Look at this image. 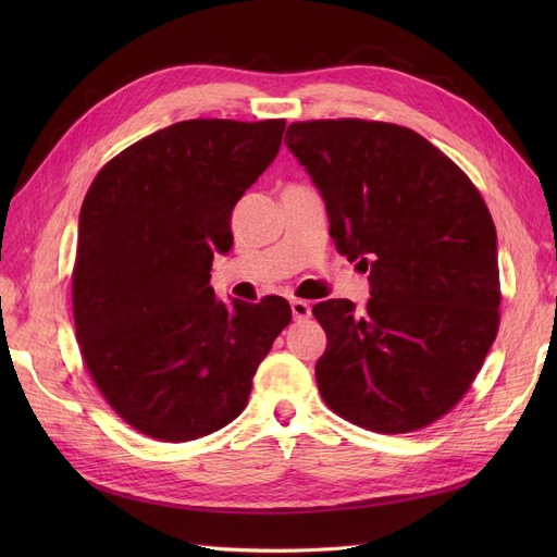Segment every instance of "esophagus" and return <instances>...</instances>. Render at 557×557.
Returning a JSON list of instances; mask_svg holds the SVG:
<instances>
[{
    "instance_id": "1",
    "label": "esophagus",
    "mask_w": 557,
    "mask_h": 557,
    "mask_svg": "<svg viewBox=\"0 0 557 557\" xmlns=\"http://www.w3.org/2000/svg\"><path fill=\"white\" fill-rule=\"evenodd\" d=\"M290 309H293L295 320H305V318L311 315V305H309V301H305V299H293L290 301Z\"/></svg>"
}]
</instances>
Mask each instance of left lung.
Here are the masks:
<instances>
[{
	"instance_id": "left-lung-1",
	"label": "left lung",
	"mask_w": 557,
	"mask_h": 557,
	"mask_svg": "<svg viewBox=\"0 0 557 557\" xmlns=\"http://www.w3.org/2000/svg\"><path fill=\"white\" fill-rule=\"evenodd\" d=\"M290 153L325 201L336 250L369 269L362 311L327 299L315 362L327 407L364 430L404 434L469 391L499 327L497 232L458 164L409 127L309 121Z\"/></svg>"
}]
</instances>
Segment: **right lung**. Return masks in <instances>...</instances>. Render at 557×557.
<instances>
[{
  "instance_id": "1",
  "label": "right lung",
  "mask_w": 557,
  "mask_h": 557,
  "mask_svg": "<svg viewBox=\"0 0 557 557\" xmlns=\"http://www.w3.org/2000/svg\"><path fill=\"white\" fill-rule=\"evenodd\" d=\"M285 121H183L132 144L83 199L74 264L76 339L99 393L160 442L225 428L293 311L215 297L213 252L232 211L274 162Z\"/></svg>"
}]
</instances>
